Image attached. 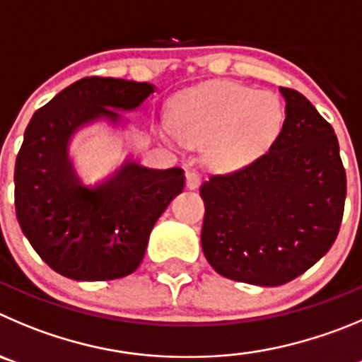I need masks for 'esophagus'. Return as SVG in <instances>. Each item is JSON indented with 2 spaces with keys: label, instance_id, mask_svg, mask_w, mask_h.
Here are the masks:
<instances>
[{
  "label": "esophagus",
  "instance_id": "esophagus-1",
  "mask_svg": "<svg viewBox=\"0 0 362 362\" xmlns=\"http://www.w3.org/2000/svg\"><path fill=\"white\" fill-rule=\"evenodd\" d=\"M202 184V175L200 171L197 170H189L187 171V187L189 189H198Z\"/></svg>",
  "mask_w": 362,
  "mask_h": 362
}]
</instances>
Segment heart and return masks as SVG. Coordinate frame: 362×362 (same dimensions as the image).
<instances>
[{
  "mask_svg": "<svg viewBox=\"0 0 362 362\" xmlns=\"http://www.w3.org/2000/svg\"><path fill=\"white\" fill-rule=\"evenodd\" d=\"M284 124L275 94L219 80L185 90L173 103L175 139L205 144L218 168L234 170L269 150Z\"/></svg>",
  "mask_w": 362,
  "mask_h": 362,
  "instance_id": "heart-1",
  "label": "heart"
}]
</instances>
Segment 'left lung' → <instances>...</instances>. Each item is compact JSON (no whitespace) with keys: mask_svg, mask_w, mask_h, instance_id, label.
Returning <instances> with one entry per match:
<instances>
[{"mask_svg":"<svg viewBox=\"0 0 362 362\" xmlns=\"http://www.w3.org/2000/svg\"><path fill=\"white\" fill-rule=\"evenodd\" d=\"M280 93L286 119L269 150L200 187L209 264L257 286H282L316 264L336 241L346 198L334 128L298 90Z\"/></svg>","mask_w":362,"mask_h":362,"instance_id":"8db88e82","label":"left lung"}]
</instances>
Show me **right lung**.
Segmentation results:
<instances>
[{"instance_id": "obj_1", "label": "right lung", "mask_w": 362, "mask_h": 362, "mask_svg": "<svg viewBox=\"0 0 362 362\" xmlns=\"http://www.w3.org/2000/svg\"><path fill=\"white\" fill-rule=\"evenodd\" d=\"M151 93L146 82L87 76L40 107L26 127L13 171L16 216L39 257L67 279L135 272L153 225L184 191L182 168L150 170L132 160L86 187L67 153L74 132L96 119L119 123L117 110L137 109Z\"/></svg>"}]
</instances>
